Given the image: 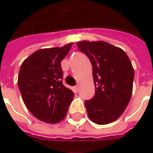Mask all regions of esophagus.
I'll return each mask as SVG.
<instances>
[{
    "label": "esophagus",
    "instance_id": "1",
    "mask_svg": "<svg viewBox=\"0 0 153 153\" xmlns=\"http://www.w3.org/2000/svg\"><path fill=\"white\" fill-rule=\"evenodd\" d=\"M79 85H77V86L74 87V90H75V91H79Z\"/></svg>",
    "mask_w": 153,
    "mask_h": 153
}]
</instances>
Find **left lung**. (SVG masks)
Masks as SVG:
<instances>
[{
    "instance_id": "8db88e82",
    "label": "left lung",
    "mask_w": 153,
    "mask_h": 153,
    "mask_svg": "<svg viewBox=\"0 0 153 153\" xmlns=\"http://www.w3.org/2000/svg\"><path fill=\"white\" fill-rule=\"evenodd\" d=\"M77 46L93 66L95 96L85 101L89 119L97 125L115 121L131 98L134 70L125 51L104 41H79Z\"/></svg>"
}]
</instances>
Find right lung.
Listing matches in <instances>:
<instances>
[{"mask_svg": "<svg viewBox=\"0 0 153 153\" xmlns=\"http://www.w3.org/2000/svg\"><path fill=\"white\" fill-rule=\"evenodd\" d=\"M72 45L39 49L27 57L19 69L18 86L25 106L33 116L47 124L65 117L74 96L62 84L60 65Z\"/></svg>", "mask_w": 153, "mask_h": 153, "instance_id": "obj_1", "label": "right lung"}]
</instances>
